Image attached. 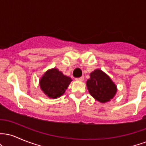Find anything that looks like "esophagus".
<instances>
[{
	"mask_svg": "<svg viewBox=\"0 0 146 146\" xmlns=\"http://www.w3.org/2000/svg\"><path fill=\"white\" fill-rule=\"evenodd\" d=\"M75 80H78V81H83V80H84V76H82V77H80V78H75Z\"/></svg>",
	"mask_w": 146,
	"mask_h": 146,
	"instance_id": "esophagus-1",
	"label": "esophagus"
}]
</instances>
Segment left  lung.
Here are the masks:
<instances>
[{
	"label": "left lung",
	"mask_w": 146,
	"mask_h": 146,
	"mask_svg": "<svg viewBox=\"0 0 146 146\" xmlns=\"http://www.w3.org/2000/svg\"><path fill=\"white\" fill-rule=\"evenodd\" d=\"M86 86L91 96L102 103L110 101L117 92L116 86L111 79L100 69L90 73Z\"/></svg>",
	"instance_id": "left-lung-1"
}]
</instances>
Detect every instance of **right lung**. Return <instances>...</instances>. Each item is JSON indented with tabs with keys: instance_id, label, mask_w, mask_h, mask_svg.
Returning <instances> with one entry per match:
<instances>
[{
	"instance_id": "right-lung-1",
	"label": "right lung",
	"mask_w": 146,
	"mask_h": 146,
	"mask_svg": "<svg viewBox=\"0 0 146 146\" xmlns=\"http://www.w3.org/2000/svg\"><path fill=\"white\" fill-rule=\"evenodd\" d=\"M71 79L64 75L57 68H52L44 73L40 81V86L42 91L50 98H57L65 92Z\"/></svg>"
}]
</instances>
